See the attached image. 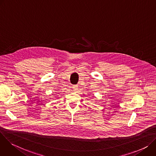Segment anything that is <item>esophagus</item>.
I'll return each instance as SVG.
<instances>
[{
    "label": "esophagus",
    "instance_id": "obj_1",
    "mask_svg": "<svg viewBox=\"0 0 156 156\" xmlns=\"http://www.w3.org/2000/svg\"><path fill=\"white\" fill-rule=\"evenodd\" d=\"M73 90H74L75 91H76L78 90V86H77V85H74V86H73Z\"/></svg>",
    "mask_w": 156,
    "mask_h": 156
}]
</instances>
